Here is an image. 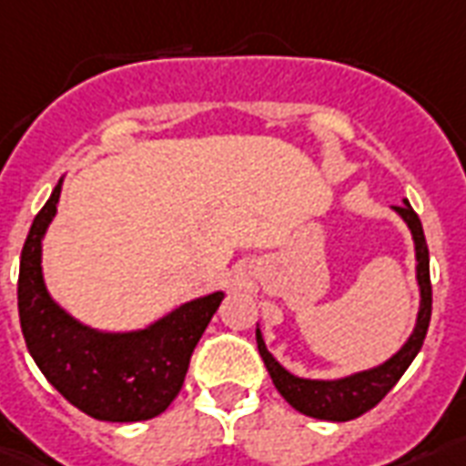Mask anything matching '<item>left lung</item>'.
Masks as SVG:
<instances>
[{
	"mask_svg": "<svg viewBox=\"0 0 466 466\" xmlns=\"http://www.w3.org/2000/svg\"><path fill=\"white\" fill-rule=\"evenodd\" d=\"M401 221L409 226L410 238H413V252H416V282H418V313L413 330L406 338L401 348L394 355L384 360L381 364H374L370 370L352 371L338 380H309V377H297L287 367L274 360V355L267 350L262 330H255L258 338V350L267 364V371L272 377L277 391L287 399L291 409H297L304 416L319 418V420H333V423H345L352 418L362 416L370 409H374L384 396L394 389V384L409 370L410 362L423 348L425 333L431 326L432 311V289H431V258H428V245H425L423 226L416 216L413 207L403 199L401 207H391Z\"/></svg>",
	"mask_w": 466,
	"mask_h": 466,
	"instance_id": "1",
	"label": "left lung"
}]
</instances>
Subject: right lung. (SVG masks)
Segmentation results:
<instances>
[{
    "label": "right lung",
    "instance_id": "1",
    "mask_svg": "<svg viewBox=\"0 0 466 466\" xmlns=\"http://www.w3.org/2000/svg\"><path fill=\"white\" fill-rule=\"evenodd\" d=\"M63 179L34 218L19 267V319L43 377L82 413L136 423L160 416L184 384L189 357L223 301V291L175 306L133 330H99L50 297L43 277V238L57 214Z\"/></svg>",
    "mask_w": 466,
    "mask_h": 466
}]
</instances>
